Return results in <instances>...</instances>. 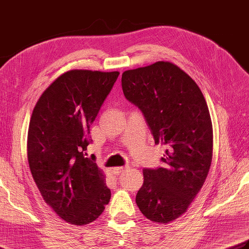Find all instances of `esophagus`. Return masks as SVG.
Here are the masks:
<instances>
[{"label":"esophagus","mask_w":249,"mask_h":249,"mask_svg":"<svg viewBox=\"0 0 249 249\" xmlns=\"http://www.w3.org/2000/svg\"><path fill=\"white\" fill-rule=\"evenodd\" d=\"M128 167L127 166H121V167H114L113 169H112V173H113L114 175H120L123 172H125L126 169H127Z\"/></svg>","instance_id":"obj_1"}]
</instances>
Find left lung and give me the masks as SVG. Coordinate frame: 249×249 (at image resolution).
<instances>
[{"instance_id": "8db88e82", "label": "left lung", "mask_w": 249, "mask_h": 249, "mask_svg": "<svg viewBox=\"0 0 249 249\" xmlns=\"http://www.w3.org/2000/svg\"><path fill=\"white\" fill-rule=\"evenodd\" d=\"M122 89L142 112L155 143L166 148L163 166L143 169L136 203L149 220L168 223L187 212L211 167L213 126L206 100L196 83L167 61L125 71Z\"/></svg>"}]
</instances>
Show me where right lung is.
<instances>
[{
    "label": "right lung",
    "mask_w": 249,
    "mask_h": 249,
    "mask_svg": "<svg viewBox=\"0 0 249 249\" xmlns=\"http://www.w3.org/2000/svg\"><path fill=\"white\" fill-rule=\"evenodd\" d=\"M120 73L71 70L43 92L28 131V162L46 202L75 226L98 218L111 197L105 175L86 158L89 127Z\"/></svg>",
    "instance_id": "obj_1"
}]
</instances>
